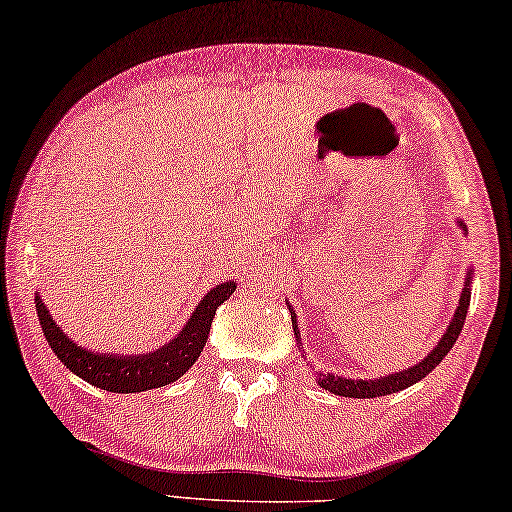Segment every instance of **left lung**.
Instances as JSON below:
<instances>
[{
    "instance_id": "8db88e82",
    "label": "left lung",
    "mask_w": 512,
    "mask_h": 512,
    "mask_svg": "<svg viewBox=\"0 0 512 512\" xmlns=\"http://www.w3.org/2000/svg\"><path fill=\"white\" fill-rule=\"evenodd\" d=\"M460 226L465 229V224L460 222ZM469 281H472V272L467 274V281H465V288H463V295H460L458 301V308H456V315L454 320H451L447 333L442 335V340L438 342V347H435L429 356H426L420 365L410 367L406 372H399V374H390V376H383V379H376V381H360V379H342V376H333V374H320V379L317 383L322 385L324 390L333 392V395H340V397H354V399H372V397H383V395H392V392H399V390H406L410 385L422 381L426 374L431 370H435L442 363V358L449 354V349L454 347V342L458 340L460 331H463V324H465V317H467V306H469V297H472V292H469ZM292 322L295 320V315H292ZM295 333L297 331V324H295Z\"/></svg>"
}]
</instances>
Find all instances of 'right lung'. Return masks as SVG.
I'll list each match as a JSON object with an SVG mask.
<instances>
[{
	"instance_id": "right-lung-1",
	"label": "right lung",
	"mask_w": 512,
	"mask_h": 512,
	"mask_svg": "<svg viewBox=\"0 0 512 512\" xmlns=\"http://www.w3.org/2000/svg\"><path fill=\"white\" fill-rule=\"evenodd\" d=\"M233 290H236L233 281L213 288L201 299L190 322L183 326L177 338L167 342L163 349L145 356L92 354V351L77 347L67 338L61 326L54 322V317L49 315L40 297H36V313L49 347H52L58 360L81 376L83 381L108 392H145L177 381L179 376L190 370L206 345L215 311L233 295Z\"/></svg>"
}]
</instances>
